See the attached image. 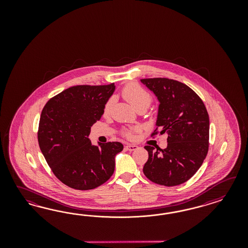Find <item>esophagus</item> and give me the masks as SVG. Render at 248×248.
<instances>
[{
  "label": "esophagus",
  "mask_w": 248,
  "mask_h": 248,
  "mask_svg": "<svg viewBox=\"0 0 248 248\" xmlns=\"http://www.w3.org/2000/svg\"><path fill=\"white\" fill-rule=\"evenodd\" d=\"M125 148L129 151H135L138 148V146L135 145V144H128V145L125 146Z\"/></svg>",
  "instance_id": "obj_1"
}]
</instances>
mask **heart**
<instances>
[{"label":"heart","instance_id":"obj_1","mask_svg":"<svg viewBox=\"0 0 248 248\" xmlns=\"http://www.w3.org/2000/svg\"><path fill=\"white\" fill-rule=\"evenodd\" d=\"M122 94L128 103L136 110L139 108H143L146 110L152 102L150 93L136 83H130L126 85L122 91ZM113 103H114L113 98H110L109 100H107V102L105 103V106H104V114L105 115H107L108 113H110ZM125 135L127 137L133 136L132 132H130V131H127L125 133Z\"/></svg>","mask_w":248,"mask_h":248}]
</instances>
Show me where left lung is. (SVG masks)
<instances>
[{
	"mask_svg": "<svg viewBox=\"0 0 248 248\" xmlns=\"http://www.w3.org/2000/svg\"><path fill=\"white\" fill-rule=\"evenodd\" d=\"M141 83L159 102L156 130L168 134L165 149L144 146L149 157L143 173L158 185L178 186L196 173L207 155L208 113L203 101L185 83L166 78L142 79Z\"/></svg>",
	"mask_w": 248,
	"mask_h": 248,
	"instance_id": "1",
	"label": "left lung"
}]
</instances>
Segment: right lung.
<instances>
[{"instance_id": "obj_1", "label": "right lung", "mask_w": 248, "mask_h": 248, "mask_svg": "<svg viewBox=\"0 0 248 248\" xmlns=\"http://www.w3.org/2000/svg\"><path fill=\"white\" fill-rule=\"evenodd\" d=\"M115 85H78L62 91L45 105L40 117L38 142L53 173L77 190L98 187L114 171L119 142L93 145L91 126L101 119Z\"/></svg>"}]
</instances>
